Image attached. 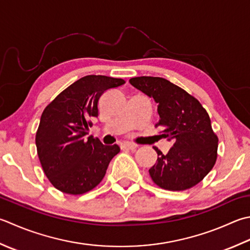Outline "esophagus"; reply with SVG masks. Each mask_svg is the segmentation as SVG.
<instances>
[{
  "label": "esophagus",
  "mask_w": 250,
  "mask_h": 250,
  "mask_svg": "<svg viewBox=\"0 0 250 250\" xmlns=\"http://www.w3.org/2000/svg\"><path fill=\"white\" fill-rule=\"evenodd\" d=\"M136 147H138V145L133 144V143H124V144H121V148H122V149L134 150Z\"/></svg>",
  "instance_id": "34e87169"
}]
</instances>
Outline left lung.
Wrapping results in <instances>:
<instances>
[{"label": "left lung", "mask_w": 250, "mask_h": 250, "mask_svg": "<svg viewBox=\"0 0 250 250\" xmlns=\"http://www.w3.org/2000/svg\"><path fill=\"white\" fill-rule=\"evenodd\" d=\"M129 82L153 99L163 129L161 138L172 141L167 155L155 147L158 158L149 171L151 180L168 190H184L199 183L217 160L218 136L208 112L187 91L159 77H136Z\"/></svg>", "instance_id": "8db88e82"}]
</instances>
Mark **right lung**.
I'll return each mask as SVG.
<instances>
[{"mask_svg": "<svg viewBox=\"0 0 250 250\" xmlns=\"http://www.w3.org/2000/svg\"><path fill=\"white\" fill-rule=\"evenodd\" d=\"M125 81L90 75L73 82L43 110L36 145L44 173L54 188L70 195L84 194L99 185L110 160L120 151L92 135L90 121L99 116L97 103L105 91Z\"/></svg>", "mask_w": 250, "mask_h": 250, "instance_id": "add662e5", "label": "right lung"}]
</instances>
